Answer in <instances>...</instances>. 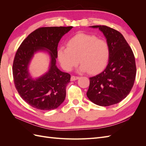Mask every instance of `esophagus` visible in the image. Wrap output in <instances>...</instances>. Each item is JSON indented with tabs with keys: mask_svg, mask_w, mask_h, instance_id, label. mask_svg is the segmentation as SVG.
Returning <instances> with one entry per match:
<instances>
[{
	"mask_svg": "<svg viewBox=\"0 0 146 146\" xmlns=\"http://www.w3.org/2000/svg\"><path fill=\"white\" fill-rule=\"evenodd\" d=\"M78 78H79L78 77L72 76H71V78H70V80H71V81H75V80H77V79H78Z\"/></svg>",
	"mask_w": 146,
	"mask_h": 146,
	"instance_id": "esophagus-1",
	"label": "esophagus"
}]
</instances>
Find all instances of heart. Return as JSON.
Wrapping results in <instances>:
<instances>
[{
	"mask_svg": "<svg viewBox=\"0 0 146 146\" xmlns=\"http://www.w3.org/2000/svg\"><path fill=\"white\" fill-rule=\"evenodd\" d=\"M66 46L57 50L58 60L66 71L72 70L78 61L81 63L79 71L91 74L102 71L108 64L110 56L108 43L95 35L78 33L69 39Z\"/></svg>",
	"mask_w": 146,
	"mask_h": 146,
	"instance_id": "1",
	"label": "heart"
}]
</instances>
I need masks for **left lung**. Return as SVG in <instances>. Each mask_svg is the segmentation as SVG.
<instances>
[{
	"label": "left lung",
	"mask_w": 146,
	"mask_h": 146,
	"mask_svg": "<svg viewBox=\"0 0 146 146\" xmlns=\"http://www.w3.org/2000/svg\"><path fill=\"white\" fill-rule=\"evenodd\" d=\"M103 33L110 48L106 68L90 78L87 97L94 104L107 107L116 104L130 93L135 80L136 68L134 54L123 35L105 25H93Z\"/></svg>",
	"instance_id": "1"
}]
</instances>
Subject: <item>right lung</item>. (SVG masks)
Instances as JSON below:
<instances>
[{
    "label": "right lung",
    "mask_w": 146,
    "mask_h": 146,
    "mask_svg": "<svg viewBox=\"0 0 146 146\" xmlns=\"http://www.w3.org/2000/svg\"><path fill=\"white\" fill-rule=\"evenodd\" d=\"M72 27L39 28L24 39L16 53L13 64L15 85L22 99L33 108L54 110L65 99L70 75L57 68V47L61 38ZM41 51L50 55V67L45 74L33 79L29 72V65L34 54Z\"/></svg>",
    "instance_id": "add662e5"
}]
</instances>
